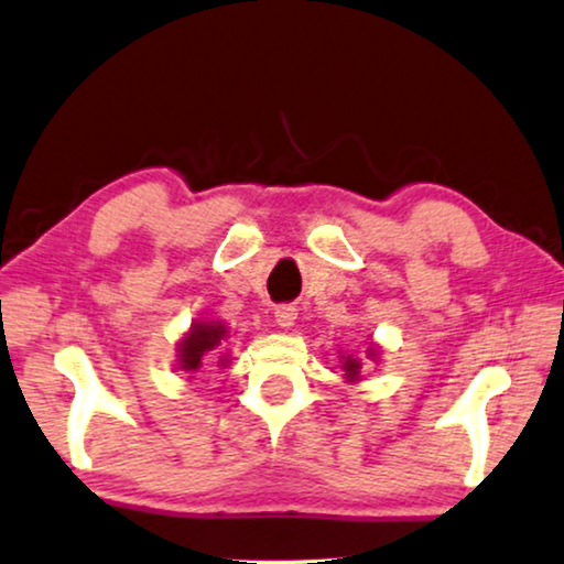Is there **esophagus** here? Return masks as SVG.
Wrapping results in <instances>:
<instances>
[{"instance_id":"1","label":"esophagus","mask_w":564,"mask_h":564,"mask_svg":"<svg viewBox=\"0 0 564 564\" xmlns=\"http://www.w3.org/2000/svg\"><path fill=\"white\" fill-rule=\"evenodd\" d=\"M296 318H299V308L296 306L283 304V306L275 308V324H279L281 329H291V326L296 324Z\"/></svg>"}]
</instances>
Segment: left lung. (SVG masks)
<instances>
[{"instance_id": "1", "label": "left lung", "mask_w": 564, "mask_h": 564, "mask_svg": "<svg viewBox=\"0 0 564 564\" xmlns=\"http://www.w3.org/2000/svg\"><path fill=\"white\" fill-rule=\"evenodd\" d=\"M367 359H372V362H380V347H377V344H369ZM339 365H341L344 380L351 382V384H357L359 380H362V359L351 357V355H339Z\"/></svg>"}]
</instances>
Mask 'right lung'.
Segmentation results:
<instances>
[{"label":"right lung","mask_w":564,"mask_h":564,"mask_svg":"<svg viewBox=\"0 0 564 564\" xmlns=\"http://www.w3.org/2000/svg\"><path fill=\"white\" fill-rule=\"evenodd\" d=\"M230 329L220 318H197L189 324V329L182 334L176 344V369L182 372H199L205 362H215L217 367H228L230 355L225 349Z\"/></svg>","instance_id":"obj_1"}]
</instances>
